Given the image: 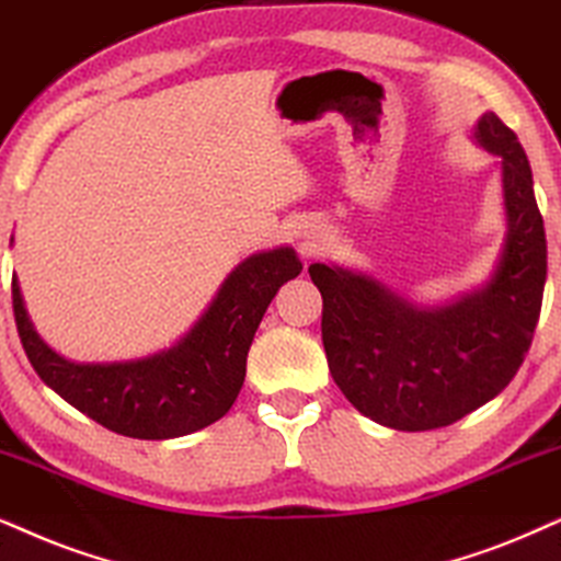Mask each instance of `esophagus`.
<instances>
[{
    "label": "esophagus",
    "instance_id": "obj_1",
    "mask_svg": "<svg viewBox=\"0 0 561 561\" xmlns=\"http://www.w3.org/2000/svg\"><path fill=\"white\" fill-rule=\"evenodd\" d=\"M318 251H321V240H305V243H302L305 256H316Z\"/></svg>",
    "mask_w": 561,
    "mask_h": 561
}]
</instances>
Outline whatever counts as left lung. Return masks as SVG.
Returning a JSON list of instances; mask_svg holds the SVG:
<instances>
[{
    "label": "left lung",
    "mask_w": 561,
    "mask_h": 561,
    "mask_svg": "<svg viewBox=\"0 0 561 561\" xmlns=\"http://www.w3.org/2000/svg\"><path fill=\"white\" fill-rule=\"evenodd\" d=\"M477 139L502 154L507 240L486 287L422 310L370 276L308 268L323 297V350L350 403L403 432L448 427L492 401L515 378L534 342L546 282V232L534 175L515 131L497 113Z\"/></svg>",
    "instance_id": "left-lung-1"
}]
</instances>
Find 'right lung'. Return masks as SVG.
<instances>
[{"label":"right lung","mask_w":561,"mask_h":561,"mask_svg":"<svg viewBox=\"0 0 561 561\" xmlns=\"http://www.w3.org/2000/svg\"><path fill=\"white\" fill-rule=\"evenodd\" d=\"M302 272L293 248L245 259L207 313L173 350L113 365H75L48 350L33 331L12 276L20 342L38 378L105 430L137 439L191 435L222 420L245 380V357L268 302Z\"/></svg>","instance_id":"1"}]
</instances>
